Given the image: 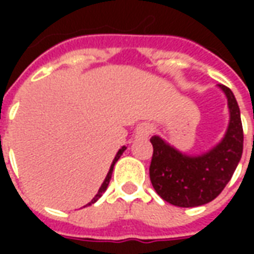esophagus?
Listing matches in <instances>:
<instances>
[{"instance_id":"obj_1","label":"esophagus","mask_w":254,"mask_h":254,"mask_svg":"<svg viewBox=\"0 0 254 254\" xmlns=\"http://www.w3.org/2000/svg\"><path fill=\"white\" fill-rule=\"evenodd\" d=\"M152 132H154V127H152V125H149V124H141V125H138L137 129H136V134H134V137L148 138Z\"/></svg>"}]
</instances>
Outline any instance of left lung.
Instances as JSON below:
<instances>
[{
  "label": "left lung",
  "mask_w": 254,
  "mask_h": 254,
  "mask_svg": "<svg viewBox=\"0 0 254 254\" xmlns=\"http://www.w3.org/2000/svg\"><path fill=\"white\" fill-rule=\"evenodd\" d=\"M227 99L229 125L218 144L205 152L189 155L160 136H152L154 155L149 178L155 191L165 201L184 208L212 201L229 184L244 149V130L237 99L231 89L218 84Z\"/></svg>",
  "instance_id": "1"
}]
</instances>
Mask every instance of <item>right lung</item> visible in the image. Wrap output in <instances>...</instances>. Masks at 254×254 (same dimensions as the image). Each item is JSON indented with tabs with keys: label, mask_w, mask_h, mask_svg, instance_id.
<instances>
[{
	"label": "right lung",
	"mask_w": 254,
	"mask_h": 254,
	"mask_svg": "<svg viewBox=\"0 0 254 254\" xmlns=\"http://www.w3.org/2000/svg\"><path fill=\"white\" fill-rule=\"evenodd\" d=\"M125 149H127V145H122L121 148L118 149V152H117L116 158L113 159V163H111V166H110V170H109V173H107V176H106L105 181H103V184L100 185L99 190H98V193L95 194L94 198H92V200H91V201H89L88 204H87V205H91V204H94V202L98 201L100 197H102V194L105 193L106 189H107V187H109V182H110V180H111V174H113V169H114V165H116V163H117V160L121 158V155L124 154V152H125Z\"/></svg>",
	"instance_id": "obj_1"
}]
</instances>
